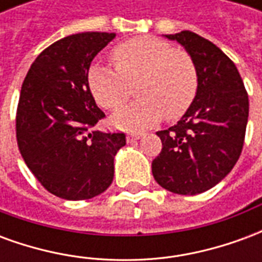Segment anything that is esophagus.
Wrapping results in <instances>:
<instances>
[{
  "label": "esophagus",
  "mask_w": 262,
  "mask_h": 262,
  "mask_svg": "<svg viewBox=\"0 0 262 262\" xmlns=\"http://www.w3.org/2000/svg\"><path fill=\"white\" fill-rule=\"evenodd\" d=\"M142 137V133H136V132H133V133H127V136H126V140L127 143L135 142V140H139Z\"/></svg>",
  "instance_id": "34e87169"
}]
</instances>
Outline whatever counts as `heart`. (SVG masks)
<instances>
[{"mask_svg":"<svg viewBox=\"0 0 262 262\" xmlns=\"http://www.w3.org/2000/svg\"><path fill=\"white\" fill-rule=\"evenodd\" d=\"M116 70L94 64L88 71V84L97 102L106 109L120 106L135 84L139 99L112 115L120 129L140 130L187 112L196 97L198 70L191 54L172 49L157 37L142 36L120 43L112 50Z\"/></svg>","mask_w":262,"mask_h":262,"instance_id":"1","label":"heart"}]
</instances>
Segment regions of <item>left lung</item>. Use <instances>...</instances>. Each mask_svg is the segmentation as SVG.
Here are the masks:
<instances>
[{"instance_id":"obj_1","label":"left lung","mask_w":262,"mask_h":262,"mask_svg":"<svg viewBox=\"0 0 262 262\" xmlns=\"http://www.w3.org/2000/svg\"><path fill=\"white\" fill-rule=\"evenodd\" d=\"M195 61L196 97L177 125L157 132L161 153L151 171L159 185L178 195H196L225 178L242 154L248 95L238 70L216 45L191 31L164 35Z\"/></svg>"}]
</instances>
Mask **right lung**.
Segmentation results:
<instances>
[{
	"label": "right lung",
	"instance_id": "right-lung-1",
	"mask_svg": "<svg viewBox=\"0 0 262 262\" xmlns=\"http://www.w3.org/2000/svg\"><path fill=\"white\" fill-rule=\"evenodd\" d=\"M116 33L82 32L60 39L33 61L20 90L16 140L28 168L56 196L82 201L106 191L123 133L92 127L102 119L88 84L94 57Z\"/></svg>",
	"mask_w": 262,
	"mask_h": 262
}]
</instances>
